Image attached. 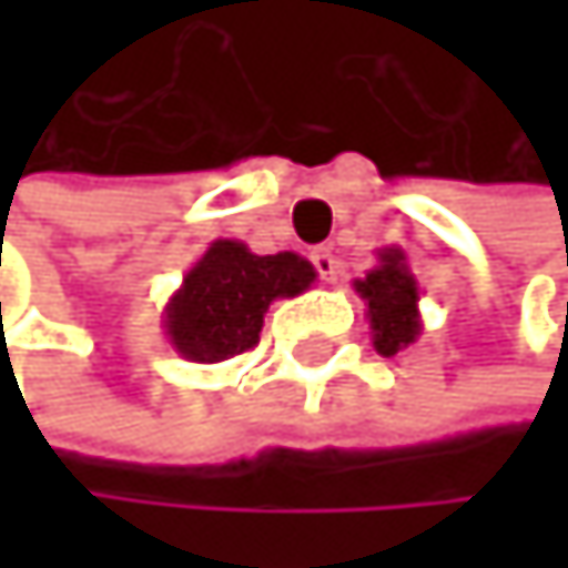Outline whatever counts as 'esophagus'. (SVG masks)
Listing matches in <instances>:
<instances>
[{"label": "esophagus", "mask_w": 568, "mask_h": 568, "mask_svg": "<svg viewBox=\"0 0 568 568\" xmlns=\"http://www.w3.org/2000/svg\"><path fill=\"white\" fill-rule=\"evenodd\" d=\"M313 265H316V272H320L323 282H334L337 272H341V262H337V255L331 248H316L313 252Z\"/></svg>", "instance_id": "34e87169"}]
</instances>
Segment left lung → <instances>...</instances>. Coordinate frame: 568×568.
<instances>
[{"label":"left lung","mask_w":568,"mask_h":568,"mask_svg":"<svg viewBox=\"0 0 568 568\" xmlns=\"http://www.w3.org/2000/svg\"><path fill=\"white\" fill-rule=\"evenodd\" d=\"M354 293L367 306L364 316L371 323V344L382 357H392L408 344H416V337L423 334L419 282L398 245L378 248V265L354 278Z\"/></svg>","instance_id":"1"}]
</instances>
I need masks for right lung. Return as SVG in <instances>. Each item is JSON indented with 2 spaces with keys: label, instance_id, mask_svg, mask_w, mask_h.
<instances>
[{
  "label": "right lung",
  "instance_id": "1",
  "mask_svg": "<svg viewBox=\"0 0 568 568\" xmlns=\"http://www.w3.org/2000/svg\"><path fill=\"white\" fill-rule=\"evenodd\" d=\"M316 282V268L296 255H255L245 242L217 237L193 262L163 310L170 347L193 364H221L258 344L275 300H293Z\"/></svg>",
  "mask_w": 568,
  "mask_h": 568
}]
</instances>
